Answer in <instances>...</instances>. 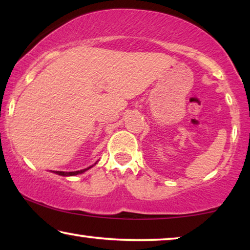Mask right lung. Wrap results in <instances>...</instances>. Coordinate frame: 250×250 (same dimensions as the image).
<instances>
[{"instance_id": "obj_1", "label": "right lung", "mask_w": 250, "mask_h": 250, "mask_svg": "<svg viewBox=\"0 0 250 250\" xmlns=\"http://www.w3.org/2000/svg\"><path fill=\"white\" fill-rule=\"evenodd\" d=\"M96 164V163H95ZM94 166H91L89 167L84 168V170H80V171H75V172H62V171H53L54 173H56V174L58 175H62V176H71V175H77V174H82V173H83L84 171L89 170L90 167H92Z\"/></svg>"}]
</instances>
